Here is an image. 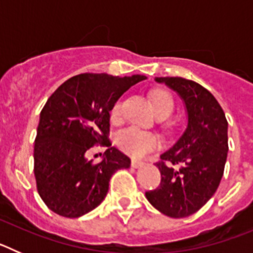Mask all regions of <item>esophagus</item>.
Here are the masks:
<instances>
[{
  "mask_svg": "<svg viewBox=\"0 0 253 253\" xmlns=\"http://www.w3.org/2000/svg\"><path fill=\"white\" fill-rule=\"evenodd\" d=\"M143 165H144V162L143 161H139V160H131V167H134V169H138V167H142Z\"/></svg>",
  "mask_w": 253,
  "mask_h": 253,
  "instance_id": "34e87169",
  "label": "esophagus"
}]
</instances>
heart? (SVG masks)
<instances>
[{"instance_id":"b5f03b06","label":"heart","mask_w":253,"mask_h":253,"mask_svg":"<svg viewBox=\"0 0 253 253\" xmlns=\"http://www.w3.org/2000/svg\"><path fill=\"white\" fill-rule=\"evenodd\" d=\"M152 102L158 116L166 118L175 109V101L171 93L166 90H156L152 93ZM111 122L118 124L123 119V101L118 100L110 110ZM116 144L122 151L131 157H144L154 149L161 147V139L157 134L142 130L137 126H128L116 135Z\"/></svg>"}]
</instances>
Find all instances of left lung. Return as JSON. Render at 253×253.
<instances>
[{
	"label": "left lung",
	"mask_w": 253,
	"mask_h": 253,
	"mask_svg": "<svg viewBox=\"0 0 253 253\" xmlns=\"http://www.w3.org/2000/svg\"><path fill=\"white\" fill-rule=\"evenodd\" d=\"M156 81L182 97L189 123L180 139L156 162L160 186L146 191V196L165 215L185 218L202 209L220 184L228 153V122L215 97L202 84L182 77Z\"/></svg>",
	"instance_id": "8db88e82"
}]
</instances>
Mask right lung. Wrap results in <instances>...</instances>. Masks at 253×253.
Wrapping results in <instances>:
<instances>
[{
    "label": "right lung",
    "instance_id": "right-lung-1",
    "mask_svg": "<svg viewBox=\"0 0 253 253\" xmlns=\"http://www.w3.org/2000/svg\"><path fill=\"white\" fill-rule=\"evenodd\" d=\"M146 76L82 73L60 84L40 111L34 144V175L40 198L55 214L78 218L99 207L115 171L130 158L110 147V110L120 96ZM107 146L101 163L85 152Z\"/></svg>",
    "mask_w": 253,
    "mask_h": 253
}]
</instances>
